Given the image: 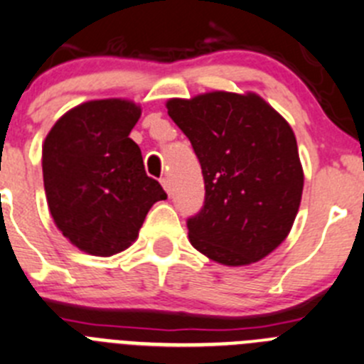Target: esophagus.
I'll use <instances>...</instances> for the list:
<instances>
[{"instance_id":"esophagus-1","label":"esophagus","mask_w":364,"mask_h":364,"mask_svg":"<svg viewBox=\"0 0 364 364\" xmlns=\"http://www.w3.org/2000/svg\"><path fill=\"white\" fill-rule=\"evenodd\" d=\"M161 184H162V188L166 189V193H171V180H169L168 176H162Z\"/></svg>"}]
</instances>
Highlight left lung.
Masks as SVG:
<instances>
[{"label":"left lung","mask_w":364,"mask_h":364,"mask_svg":"<svg viewBox=\"0 0 364 364\" xmlns=\"http://www.w3.org/2000/svg\"><path fill=\"white\" fill-rule=\"evenodd\" d=\"M166 107L205 184L202 209L188 218L191 245L227 266L266 257L286 240L302 200L291 127L257 95L218 91Z\"/></svg>","instance_id":"obj_1"}]
</instances>
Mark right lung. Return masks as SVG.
Listing matches in <instances>:
<instances>
[{
	"label": "right lung",
	"instance_id": "add662e5",
	"mask_svg": "<svg viewBox=\"0 0 364 364\" xmlns=\"http://www.w3.org/2000/svg\"><path fill=\"white\" fill-rule=\"evenodd\" d=\"M141 109L124 100L75 107L43 146L48 207L60 232L92 255H114L136 241L148 210L168 195L146 175L128 134Z\"/></svg>",
	"mask_w": 364,
	"mask_h": 364
}]
</instances>
